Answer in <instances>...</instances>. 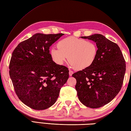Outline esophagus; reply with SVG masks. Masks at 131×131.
I'll return each instance as SVG.
<instances>
[{
	"label": "esophagus",
	"instance_id": "esophagus-1",
	"mask_svg": "<svg viewBox=\"0 0 131 131\" xmlns=\"http://www.w3.org/2000/svg\"><path fill=\"white\" fill-rule=\"evenodd\" d=\"M73 73V72L72 71H71V70H70V71H69V75H70V76H72Z\"/></svg>",
	"mask_w": 131,
	"mask_h": 131
}]
</instances>
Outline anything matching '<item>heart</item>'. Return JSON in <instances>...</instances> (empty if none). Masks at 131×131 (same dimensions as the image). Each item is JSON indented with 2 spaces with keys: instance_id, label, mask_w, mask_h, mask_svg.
<instances>
[{
  "instance_id": "obj_1",
  "label": "heart",
  "mask_w": 131,
  "mask_h": 131,
  "mask_svg": "<svg viewBox=\"0 0 131 131\" xmlns=\"http://www.w3.org/2000/svg\"><path fill=\"white\" fill-rule=\"evenodd\" d=\"M58 48L50 50V55L56 64L63 65L69 58L71 66L78 70L90 67L97 53L96 44L92 41L75 37H68L58 43Z\"/></svg>"
}]
</instances>
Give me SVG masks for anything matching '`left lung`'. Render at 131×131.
I'll list each match as a JSON object with an SVG mask.
<instances>
[{
  "mask_svg": "<svg viewBox=\"0 0 131 131\" xmlns=\"http://www.w3.org/2000/svg\"><path fill=\"white\" fill-rule=\"evenodd\" d=\"M96 43L97 53L90 67L74 73L75 85L80 102L86 107L97 108L108 104L122 88L126 65L117 44L101 34L81 36Z\"/></svg>",
  "mask_w": 131,
  "mask_h": 131,
  "instance_id": "obj_1",
  "label": "left lung"
}]
</instances>
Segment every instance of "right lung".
Segmentation results:
<instances>
[{
    "instance_id": "add662e5",
    "label": "right lung",
    "mask_w": 131,
    "mask_h": 131,
    "mask_svg": "<svg viewBox=\"0 0 131 131\" xmlns=\"http://www.w3.org/2000/svg\"><path fill=\"white\" fill-rule=\"evenodd\" d=\"M63 35L36 34L20 43L12 52L9 73L15 91L34 110H46L55 104L69 78L68 69L56 64L49 50Z\"/></svg>"
}]
</instances>
